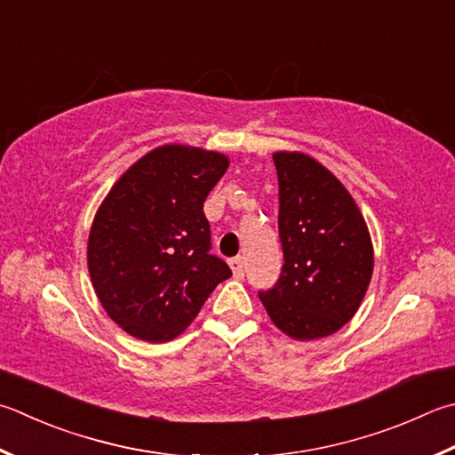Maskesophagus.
Here are the masks:
<instances>
[{
	"instance_id": "34e87169",
	"label": "esophagus",
	"mask_w": 455,
	"mask_h": 455,
	"mask_svg": "<svg viewBox=\"0 0 455 455\" xmlns=\"http://www.w3.org/2000/svg\"><path fill=\"white\" fill-rule=\"evenodd\" d=\"M229 267H231V273H234V277H237V279H242L243 277V271H245V267H243V257H234V259H229Z\"/></svg>"
}]
</instances>
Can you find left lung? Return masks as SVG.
Returning a JSON list of instances; mask_svg holds the SVG:
<instances>
[{
    "label": "left lung",
    "mask_w": 455,
    "mask_h": 455,
    "mask_svg": "<svg viewBox=\"0 0 455 455\" xmlns=\"http://www.w3.org/2000/svg\"><path fill=\"white\" fill-rule=\"evenodd\" d=\"M279 178L277 285L259 299L275 327L295 340H316L353 319L371 285V231L340 180L305 152H273Z\"/></svg>",
    "instance_id": "1"
}]
</instances>
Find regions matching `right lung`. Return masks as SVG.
<instances>
[{
	"label": "right lung",
	"mask_w": 455,
	"mask_h": 455,
	"mask_svg": "<svg viewBox=\"0 0 455 455\" xmlns=\"http://www.w3.org/2000/svg\"><path fill=\"white\" fill-rule=\"evenodd\" d=\"M228 166L221 152L164 144L136 160L100 202L87 242L89 275L102 308L131 337L176 339L231 277L208 253L204 216Z\"/></svg>",
	"instance_id": "right-lung-1"
}]
</instances>
